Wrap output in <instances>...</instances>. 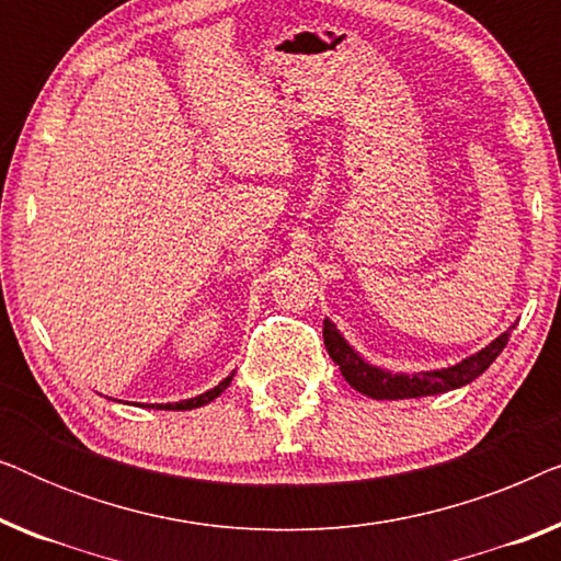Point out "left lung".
Instances as JSON below:
<instances>
[{"instance_id": "8db88e82", "label": "left lung", "mask_w": 561, "mask_h": 561, "mask_svg": "<svg viewBox=\"0 0 561 561\" xmlns=\"http://www.w3.org/2000/svg\"><path fill=\"white\" fill-rule=\"evenodd\" d=\"M513 329L516 327H511L508 332H503L497 340L490 342L485 350L474 352V355L462 359V363L444 367V370H426L416 375L388 373L382 370V367L365 363V359L359 357L357 352L350 347L347 340L340 334V329H336L329 319H324V344H327L329 357L340 365L344 380H347L352 388L370 398H378V401H398V398L447 393V390L462 388L474 378H480V375L495 363V357L501 355L505 344H508V336Z\"/></svg>"}]
</instances>
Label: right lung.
<instances>
[{
    "instance_id": "add662e5",
    "label": "right lung",
    "mask_w": 561,
    "mask_h": 561,
    "mask_svg": "<svg viewBox=\"0 0 561 561\" xmlns=\"http://www.w3.org/2000/svg\"><path fill=\"white\" fill-rule=\"evenodd\" d=\"M232 378H234V373L229 375V378H225L219 382L217 388H211V390H206V393H202V396H196V398H188V401H179V403H152L150 409H158V411H191V409H198V405H206V403H211L214 398L217 396H221L227 390V386L229 382H232Z\"/></svg>"
}]
</instances>
